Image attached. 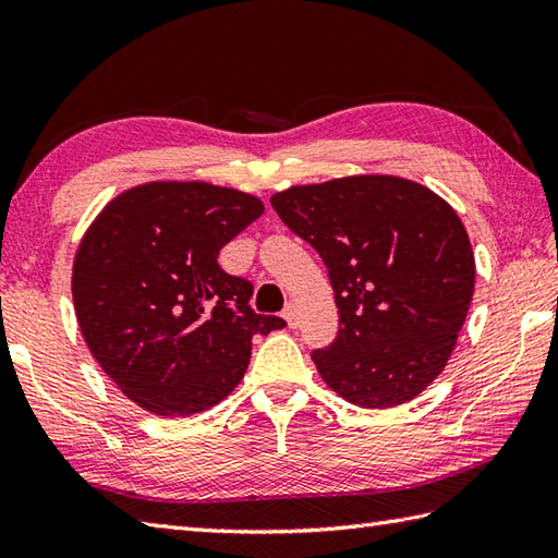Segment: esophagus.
Returning a JSON list of instances; mask_svg holds the SVG:
<instances>
[{"instance_id":"1","label":"esophagus","mask_w":558,"mask_h":558,"mask_svg":"<svg viewBox=\"0 0 558 558\" xmlns=\"http://www.w3.org/2000/svg\"><path fill=\"white\" fill-rule=\"evenodd\" d=\"M282 319L288 322L290 329H294V326L300 324V312H298V307H294V304H288L286 312H282Z\"/></svg>"}]
</instances>
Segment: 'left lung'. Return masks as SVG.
I'll return each mask as SVG.
<instances>
[{"label":"left lung","mask_w":558,"mask_h":558,"mask_svg":"<svg viewBox=\"0 0 558 558\" xmlns=\"http://www.w3.org/2000/svg\"><path fill=\"white\" fill-rule=\"evenodd\" d=\"M270 205L329 270L338 336L312 353L322 379L363 409L416 399L445 369L472 304L476 266L460 215L389 173L290 185Z\"/></svg>","instance_id":"obj_1"}]
</instances>
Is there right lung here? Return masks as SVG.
Here are the masks:
<instances>
[{
  "label": "right lung",
  "instance_id": "add662e5",
  "mask_svg": "<svg viewBox=\"0 0 558 558\" xmlns=\"http://www.w3.org/2000/svg\"><path fill=\"white\" fill-rule=\"evenodd\" d=\"M264 215L256 195L205 181H149L108 203L74 254L72 300L96 363L155 416H193L242 381L251 338L282 329L254 314V286L217 264Z\"/></svg>",
  "mask_w": 558,
  "mask_h": 558
}]
</instances>
